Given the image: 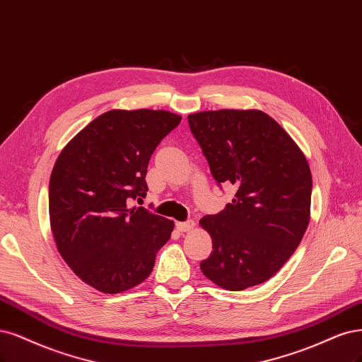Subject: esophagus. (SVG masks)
I'll return each mask as SVG.
<instances>
[{
	"label": "esophagus",
	"instance_id": "obj_1",
	"mask_svg": "<svg viewBox=\"0 0 362 362\" xmlns=\"http://www.w3.org/2000/svg\"><path fill=\"white\" fill-rule=\"evenodd\" d=\"M193 228H194V221H193V220L177 223V229H178L180 232H190V230H193Z\"/></svg>",
	"mask_w": 362,
	"mask_h": 362
}]
</instances>
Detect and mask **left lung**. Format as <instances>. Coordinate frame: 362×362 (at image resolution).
Here are the masks:
<instances>
[{
    "label": "left lung",
    "mask_w": 362,
    "mask_h": 362,
    "mask_svg": "<svg viewBox=\"0 0 362 362\" xmlns=\"http://www.w3.org/2000/svg\"><path fill=\"white\" fill-rule=\"evenodd\" d=\"M214 180L236 189L221 213L199 224L213 248L204 276L226 291L265 283L300 245L310 221L311 172L289 133L257 109L189 115Z\"/></svg>",
    "instance_id": "8db88e82"
}]
</instances>
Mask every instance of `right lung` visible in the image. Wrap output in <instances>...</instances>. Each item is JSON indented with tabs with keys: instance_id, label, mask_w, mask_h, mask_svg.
<instances>
[{
	"instance_id": "add662e5",
	"label": "right lung",
	"mask_w": 362,
	"mask_h": 362,
	"mask_svg": "<svg viewBox=\"0 0 362 362\" xmlns=\"http://www.w3.org/2000/svg\"><path fill=\"white\" fill-rule=\"evenodd\" d=\"M168 110H107L62 148L49 181V218L61 257L103 293H121L151 274L172 220L132 199L146 196L154 149L181 122Z\"/></svg>"
}]
</instances>
